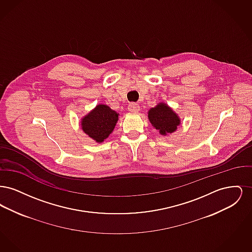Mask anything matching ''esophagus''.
Returning <instances> with one entry per match:
<instances>
[{
    "label": "esophagus",
    "mask_w": 252,
    "mask_h": 252,
    "mask_svg": "<svg viewBox=\"0 0 252 252\" xmlns=\"http://www.w3.org/2000/svg\"><path fill=\"white\" fill-rule=\"evenodd\" d=\"M128 109L131 112H138L140 110V105L137 103H130L128 105Z\"/></svg>",
    "instance_id": "obj_1"
}]
</instances>
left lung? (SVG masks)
<instances>
[{
	"instance_id": "obj_1",
	"label": "left lung",
	"mask_w": 252,
	"mask_h": 252,
	"mask_svg": "<svg viewBox=\"0 0 252 252\" xmlns=\"http://www.w3.org/2000/svg\"><path fill=\"white\" fill-rule=\"evenodd\" d=\"M147 113L152 126L162 136H169L171 133H174L181 123L180 116L163 102L158 103Z\"/></svg>"
}]
</instances>
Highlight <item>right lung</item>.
Listing matches in <instances>:
<instances>
[{
  "label": "right lung",
  "instance_id": "right-lung-1",
  "mask_svg": "<svg viewBox=\"0 0 252 252\" xmlns=\"http://www.w3.org/2000/svg\"><path fill=\"white\" fill-rule=\"evenodd\" d=\"M119 119V113L107 105L99 104L81 118V129L95 143H103L111 134Z\"/></svg>",
  "mask_w": 252,
  "mask_h": 252
}]
</instances>
